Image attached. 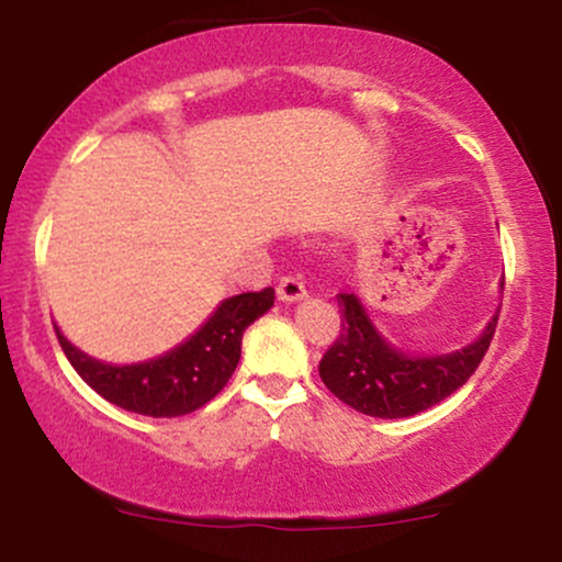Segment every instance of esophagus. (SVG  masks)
<instances>
[{
    "label": "esophagus",
    "mask_w": 562,
    "mask_h": 562,
    "mask_svg": "<svg viewBox=\"0 0 562 562\" xmlns=\"http://www.w3.org/2000/svg\"><path fill=\"white\" fill-rule=\"evenodd\" d=\"M277 295L285 303L303 301L306 299V285L301 282V277H282L280 285H277Z\"/></svg>",
    "instance_id": "obj_1"
}]
</instances>
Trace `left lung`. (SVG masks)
I'll list each match as a JSON object with an SVG mask.
<instances>
[{
    "label": "left lung",
    "instance_id": "8db88e82",
    "mask_svg": "<svg viewBox=\"0 0 562 562\" xmlns=\"http://www.w3.org/2000/svg\"><path fill=\"white\" fill-rule=\"evenodd\" d=\"M499 288L505 290V277ZM340 338L319 362L322 383L340 402L383 420L430 409L468 383L492 344L496 317L468 346L447 353H409L391 344L367 314L357 293H338Z\"/></svg>",
    "mask_w": 562,
    "mask_h": 562
}]
</instances>
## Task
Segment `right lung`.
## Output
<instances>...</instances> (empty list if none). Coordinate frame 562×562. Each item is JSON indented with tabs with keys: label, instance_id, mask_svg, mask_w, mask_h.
Listing matches in <instances>:
<instances>
[{
	"label": "right lung",
	"instance_id": "obj_1",
	"mask_svg": "<svg viewBox=\"0 0 562 562\" xmlns=\"http://www.w3.org/2000/svg\"><path fill=\"white\" fill-rule=\"evenodd\" d=\"M274 306V288L224 299L190 338L134 364L89 357L55 327L68 362L102 398L147 417H179L209 404L240 362L245 327Z\"/></svg>",
	"mask_w": 562,
	"mask_h": 562
}]
</instances>
